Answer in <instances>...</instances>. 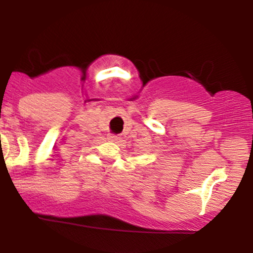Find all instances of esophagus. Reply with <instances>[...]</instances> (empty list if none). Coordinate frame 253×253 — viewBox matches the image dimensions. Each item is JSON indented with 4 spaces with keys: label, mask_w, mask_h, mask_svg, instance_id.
<instances>
[{
    "label": "esophagus",
    "mask_w": 253,
    "mask_h": 253,
    "mask_svg": "<svg viewBox=\"0 0 253 253\" xmlns=\"http://www.w3.org/2000/svg\"><path fill=\"white\" fill-rule=\"evenodd\" d=\"M108 139L112 140V141H115V140H117V136H116V134H109Z\"/></svg>",
    "instance_id": "1"
}]
</instances>
